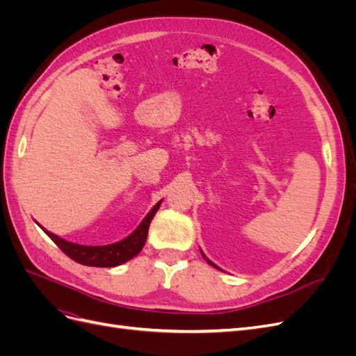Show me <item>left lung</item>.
Returning <instances> with one entry per match:
<instances>
[{
	"mask_svg": "<svg viewBox=\"0 0 356 356\" xmlns=\"http://www.w3.org/2000/svg\"><path fill=\"white\" fill-rule=\"evenodd\" d=\"M202 255H203V258H204V260H207V261H208V263H209V264H211V266H213V267H215V268H220V267H217V266H215V264H213V263H211V261H209V260H208V258H207V257H204V254H203V252H202Z\"/></svg>",
	"mask_w": 356,
	"mask_h": 356,
	"instance_id": "8db88e82",
	"label": "left lung"
}]
</instances>
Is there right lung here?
<instances>
[{
    "instance_id": "1",
    "label": "right lung",
    "mask_w": 356,
    "mask_h": 356,
    "mask_svg": "<svg viewBox=\"0 0 356 356\" xmlns=\"http://www.w3.org/2000/svg\"><path fill=\"white\" fill-rule=\"evenodd\" d=\"M161 200L148 212L147 217L143 220L141 224L138 225V229L132 234H129L126 239L120 242L105 245V246H86V245L72 243V242L60 239L59 236L47 232L46 229L42 227L41 229L44 230V233L49 236V238L59 246V250L63 254H67L71 260L84 266H92V267H115L129 260H132L135 255L141 252L147 241L149 222H152L153 217L156 215Z\"/></svg>"
}]
</instances>
